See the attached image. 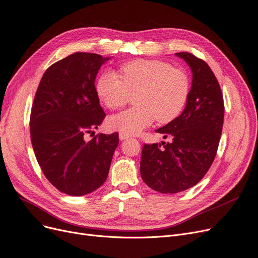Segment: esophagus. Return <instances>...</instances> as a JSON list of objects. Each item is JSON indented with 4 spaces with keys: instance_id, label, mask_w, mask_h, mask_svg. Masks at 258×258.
I'll return each instance as SVG.
<instances>
[{
    "instance_id": "esophagus-1",
    "label": "esophagus",
    "mask_w": 258,
    "mask_h": 258,
    "mask_svg": "<svg viewBox=\"0 0 258 258\" xmlns=\"http://www.w3.org/2000/svg\"><path fill=\"white\" fill-rule=\"evenodd\" d=\"M130 138V136L128 135H125V134H123V133H120L119 134V139L122 141V140H125V139H128Z\"/></svg>"
}]
</instances>
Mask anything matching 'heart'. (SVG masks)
<instances>
[{"label": "heart", "mask_w": 258, "mask_h": 258, "mask_svg": "<svg viewBox=\"0 0 258 258\" xmlns=\"http://www.w3.org/2000/svg\"><path fill=\"white\" fill-rule=\"evenodd\" d=\"M100 101L114 110L135 97L137 107L113 114L108 120L111 128L125 135H136L150 126L173 121L183 111L189 94V81L180 70L160 60L138 59L121 66L120 76L103 72L95 83Z\"/></svg>", "instance_id": "obj_1"}]
</instances>
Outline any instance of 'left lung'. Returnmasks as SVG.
<instances>
[{"instance_id": "8db88e82", "label": "left lung", "mask_w": 258, "mask_h": 258, "mask_svg": "<svg viewBox=\"0 0 258 258\" xmlns=\"http://www.w3.org/2000/svg\"><path fill=\"white\" fill-rule=\"evenodd\" d=\"M192 72L183 112L156 132L171 142L145 145L140 174L144 182L160 194H177L197 185L215 159L220 141L224 104L220 86L209 66L192 54H175ZM164 144V142H161Z\"/></svg>"}]
</instances>
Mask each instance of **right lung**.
Returning <instances> with one entry per match:
<instances>
[{"label":"right lung","mask_w":258,"mask_h":258,"mask_svg":"<svg viewBox=\"0 0 258 258\" xmlns=\"http://www.w3.org/2000/svg\"><path fill=\"white\" fill-rule=\"evenodd\" d=\"M109 59L71 54L53 63L38 86L30 122L33 149L45 177L66 195L81 197L101 187L119 144L118 133L85 139L105 118L94 82Z\"/></svg>","instance_id":"right-lung-1"}]
</instances>
